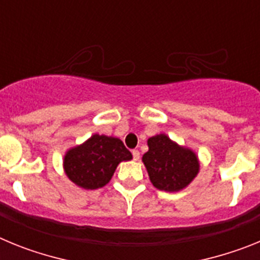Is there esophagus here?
<instances>
[{"mask_svg":"<svg viewBox=\"0 0 260 260\" xmlns=\"http://www.w3.org/2000/svg\"><path fill=\"white\" fill-rule=\"evenodd\" d=\"M133 157H134V160H139V157H141V153H139V151L138 150H133Z\"/></svg>","mask_w":260,"mask_h":260,"instance_id":"obj_1","label":"esophagus"}]
</instances>
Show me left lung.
I'll list each match as a JSON object with an SVG mask.
<instances>
[{"mask_svg":"<svg viewBox=\"0 0 260 260\" xmlns=\"http://www.w3.org/2000/svg\"><path fill=\"white\" fill-rule=\"evenodd\" d=\"M148 151L142 161L156 189L176 192L183 190L198 176L201 164L198 155L180 146L165 134L148 138Z\"/></svg>","mask_w":260,"mask_h":260,"instance_id":"1","label":"left lung"}]
</instances>
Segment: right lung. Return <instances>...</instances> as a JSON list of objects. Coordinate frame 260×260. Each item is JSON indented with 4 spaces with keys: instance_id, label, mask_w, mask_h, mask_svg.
<instances>
[{
    "instance_id": "add662e5",
    "label": "right lung",
    "mask_w": 260,
    "mask_h": 260,
    "mask_svg": "<svg viewBox=\"0 0 260 260\" xmlns=\"http://www.w3.org/2000/svg\"><path fill=\"white\" fill-rule=\"evenodd\" d=\"M132 158V152L121 139L93 134L84 143L66 151L63 171L69 180L82 189L96 190L112 180L119 162Z\"/></svg>"
}]
</instances>
